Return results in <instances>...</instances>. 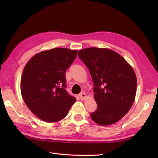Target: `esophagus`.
I'll use <instances>...</instances> for the list:
<instances>
[{
  "label": "esophagus",
  "mask_w": 158,
  "mask_h": 158,
  "mask_svg": "<svg viewBox=\"0 0 158 158\" xmlns=\"http://www.w3.org/2000/svg\"><path fill=\"white\" fill-rule=\"evenodd\" d=\"M79 97H80V99H81V100H84L87 98V95L85 92H82L80 94Z\"/></svg>",
  "instance_id": "esophagus-1"
}]
</instances>
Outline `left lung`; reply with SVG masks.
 Listing matches in <instances>:
<instances>
[{"mask_svg": "<svg viewBox=\"0 0 158 158\" xmlns=\"http://www.w3.org/2000/svg\"><path fill=\"white\" fill-rule=\"evenodd\" d=\"M78 56L89 70L98 108L91 118L101 126L118 122L135 100L137 79L135 70L118 53L107 48H89Z\"/></svg>", "mask_w": 158, "mask_h": 158, "instance_id": "8db88e82", "label": "left lung"}]
</instances>
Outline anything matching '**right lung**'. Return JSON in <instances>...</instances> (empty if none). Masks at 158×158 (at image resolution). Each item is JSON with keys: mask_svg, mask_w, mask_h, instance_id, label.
<instances>
[{"mask_svg": "<svg viewBox=\"0 0 158 158\" xmlns=\"http://www.w3.org/2000/svg\"><path fill=\"white\" fill-rule=\"evenodd\" d=\"M77 50L54 48L36 53L23 69L20 88L23 101L32 113L46 122L64 118L76 99L65 89V73Z\"/></svg>", "mask_w": 158, "mask_h": 158, "instance_id": "add662e5", "label": "right lung"}]
</instances>
